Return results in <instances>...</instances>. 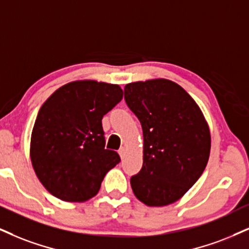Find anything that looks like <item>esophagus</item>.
I'll use <instances>...</instances> for the list:
<instances>
[{
  "label": "esophagus",
  "mask_w": 249,
  "mask_h": 249,
  "mask_svg": "<svg viewBox=\"0 0 249 249\" xmlns=\"http://www.w3.org/2000/svg\"><path fill=\"white\" fill-rule=\"evenodd\" d=\"M119 155H120V157H121V159H124V156H125V148L120 149L119 150Z\"/></svg>",
  "instance_id": "obj_1"
}]
</instances>
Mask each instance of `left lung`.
<instances>
[{"instance_id": "1", "label": "left lung", "mask_w": 249, "mask_h": 249, "mask_svg": "<svg viewBox=\"0 0 249 249\" xmlns=\"http://www.w3.org/2000/svg\"><path fill=\"white\" fill-rule=\"evenodd\" d=\"M124 100L143 129V166L130 179L135 196L149 207L180 199L209 160V124L196 101L165 78L129 83Z\"/></svg>"}]
</instances>
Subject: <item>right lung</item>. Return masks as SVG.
Masks as SVG:
<instances>
[{
  "mask_svg": "<svg viewBox=\"0 0 249 249\" xmlns=\"http://www.w3.org/2000/svg\"><path fill=\"white\" fill-rule=\"evenodd\" d=\"M122 97L118 84L82 79L62 85L40 107L30 158L39 181L55 197L88 201L119 164L118 152L105 149L101 120Z\"/></svg>",
  "mask_w": 249,
  "mask_h": 249,
  "instance_id": "1",
  "label": "right lung"
}]
</instances>
